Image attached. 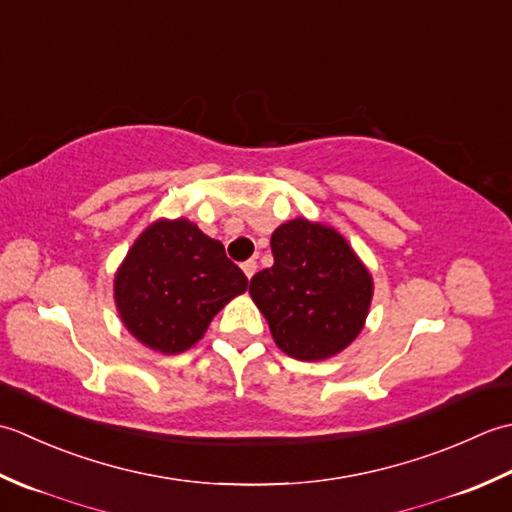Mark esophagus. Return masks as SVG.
Returning a JSON list of instances; mask_svg holds the SVG:
<instances>
[{"instance_id": "esophagus-1", "label": "esophagus", "mask_w": 512, "mask_h": 512, "mask_svg": "<svg viewBox=\"0 0 512 512\" xmlns=\"http://www.w3.org/2000/svg\"><path fill=\"white\" fill-rule=\"evenodd\" d=\"M241 267H243V271H245V276H247V278H252V276L256 274V269H258L256 260H245V263H243Z\"/></svg>"}]
</instances>
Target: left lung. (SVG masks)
<instances>
[{
  "label": "left lung",
  "mask_w": 512,
  "mask_h": 512,
  "mask_svg": "<svg viewBox=\"0 0 512 512\" xmlns=\"http://www.w3.org/2000/svg\"><path fill=\"white\" fill-rule=\"evenodd\" d=\"M274 265L249 280V294L287 356L327 360L358 338L373 280L336 229L294 218L271 234Z\"/></svg>",
  "instance_id": "1"
}]
</instances>
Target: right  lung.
I'll list each match as a JSON object with an SVG mask.
<instances>
[{
    "instance_id": "obj_1",
    "label": "right lung",
    "mask_w": 512,
    "mask_h": 512,
    "mask_svg": "<svg viewBox=\"0 0 512 512\" xmlns=\"http://www.w3.org/2000/svg\"><path fill=\"white\" fill-rule=\"evenodd\" d=\"M247 289V276L221 241L185 218L152 223L114 276V302L134 338L181 353L203 338L212 318Z\"/></svg>"
}]
</instances>
